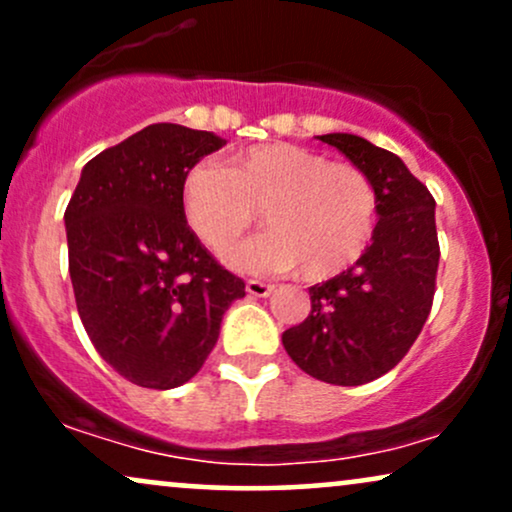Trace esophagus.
Instances as JSON below:
<instances>
[{
    "instance_id": "esophagus-1",
    "label": "esophagus",
    "mask_w": 512,
    "mask_h": 512,
    "mask_svg": "<svg viewBox=\"0 0 512 512\" xmlns=\"http://www.w3.org/2000/svg\"><path fill=\"white\" fill-rule=\"evenodd\" d=\"M245 291H248L250 296H255V298H264V296H269V293L274 291V284H267V281H260V279H248V284H245Z\"/></svg>"
}]
</instances>
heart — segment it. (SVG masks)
Instances as JSON below:
<instances>
[{"label": "heart", "instance_id": "b5f03b06", "mask_svg": "<svg viewBox=\"0 0 512 512\" xmlns=\"http://www.w3.org/2000/svg\"><path fill=\"white\" fill-rule=\"evenodd\" d=\"M182 216L209 250L223 252L250 231L262 209L267 231L226 262L245 272L332 279L361 260L378 223V192L354 163L296 144H257L226 166L197 163L182 175Z\"/></svg>", "mask_w": 512, "mask_h": 512}]
</instances>
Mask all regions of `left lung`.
Listing matches in <instances>:
<instances>
[{
  "label": "left lung",
  "instance_id": "left-lung-1",
  "mask_svg": "<svg viewBox=\"0 0 512 512\" xmlns=\"http://www.w3.org/2000/svg\"><path fill=\"white\" fill-rule=\"evenodd\" d=\"M373 180L378 226L354 267L310 286V315L281 334L298 368L330 385H366L416 342L436 293V199L392 151L356 134H322Z\"/></svg>",
  "mask_w": 512,
  "mask_h": 512
}]
</instances>
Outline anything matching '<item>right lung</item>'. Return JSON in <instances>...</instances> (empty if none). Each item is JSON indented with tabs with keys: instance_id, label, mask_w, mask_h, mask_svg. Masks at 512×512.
<instances>
[{
	"instance_id": "1",
	"label": "right lung",
	"mask_w": 512,
	"mask_h": 512,
	"mask_svg": "<svg viewBox=\"0 0 512 512\" xmlns=\"http://www.w3.org/2000/svg\"><path fill=\"white\" fill-rule=\"evenodd\" d=\"M226 139L170 122L144 127L86 163L67 223L76 310L98 354L139 387L197 375L245 281L190 231L182 175Z\"/></svg>"
}]
</instances>
